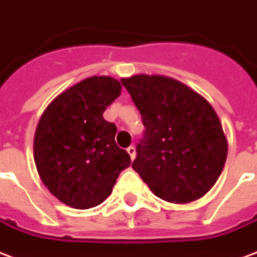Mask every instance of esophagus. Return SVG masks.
Segmentation results:
<instances>
[{
  "label": "esophagus",
  "mask_w": 257,
  "mask_h": 257,
  "mask_svg": "<svg viewBox=\"0 0 257 257\" xmlns=\"http://www.w3.org/2000/svg\"><path fill=\"white\" fill-rule=\"evenodd\" d=\"M127 152H128V155H130L131 160H134V159H136V147H128L127 148Z\"/></svg>",
  "instance_id": "obj_1"
}]
</instances>
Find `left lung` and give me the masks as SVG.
<instances>
[{
	"label": "left lung",
	"mask_w": 257,
	"mask_h": 257,
	"mask_svg": "<svg viewBox=\"0 0 257 257\" xmlns=\"http://www.w3.org/2000/svg\"><path fill=\"white\" fill-rule=\"evenodd\" d=\"M121 83L145 126L133 168L162 200L185 204L203 197L227 157L226 136L211 104L167 76L136 75Z\"/></svg>",
	"instance_id": "left-lung-1"
}]
</instances>
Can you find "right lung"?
<instances>
[{
  "instance_id": "1",
  "label": "right lung",
  "mask_w": 257,
  "mask_h": 257,
  "mask_svg": "<svg viewBox=\"0 0 257 257\" xmlns=\"http://www.w3.org/2000/svg\"><path fill=\"white\" fill-rule=\"evenodd\" d=\"M120 90L113 78L91 76L54 98L39 119L35 166L49 192L69 207L102 203L131 164L130 155L116 145L115 123L102 116Z\"/></svg>"
}]
</instances>
